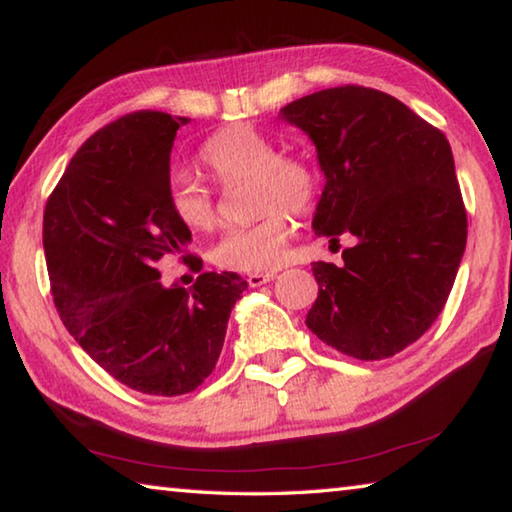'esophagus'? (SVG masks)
<instances>
[{"label":"esophagus","mask_w":512,"mask_h":512,"mask_svg":"<svg viewBox=\"0 0 512 512\" xmlns=\"http://www.w3.org/2000/svg\"><path fill=\"white\" fill-rule=\"evenodd\" d=\"M275 280V273H250L248 275V284L250 287H262V284Z\"/></svg>","instance_id":"obj_1"}]
</instances>
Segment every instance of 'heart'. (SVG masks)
Masks as SVG:
<instances>
[{"label":"heart","mask_w":512,"mask_h":512,"mask_svg":"<svg viewBox=\"0 0 512 512\" xmlns=\"http://www.w3.org/2000/svg\"><path fill=\"white\" fill-rule=\"evenodd\" d=\"M201 162L214 183L232 185L250 178L255 223L223 232L212 248V262L235 273H268L287 262L291 216L311 210L318 178L311 164L291 153H277L275 142L250 124H230L201 146ZM169 207L185 228L201 232L216 223L214 192L187 171H173L167 183ZM287 206L286 211L283 207Z\"/></svg>","instance_id":"obj_1"}]
</instances>
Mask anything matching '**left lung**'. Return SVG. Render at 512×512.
Wrapping results in <instances>:
<instances>
[{
    "label": "left lung",
    "mask_w": 512,
    "mask_h": 512,
    "mask_svg": "<svg viewBox=\"0 0 512 512\" xmlns=\"http://www.w3.org/2000/svg\"><path fill=\"white\" fill-rule=\"evenodd\" d=\"M280 115L309 135L325 173L314 232L352 239L341 266H311L307 327L348 357H393L443 311L465 253L452 146L402 101L361 85L307 94Z\"/></svg>",
    "instance_id": "1"
}]
</instances>
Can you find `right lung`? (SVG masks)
Masks as SVG:
<instances>
[{
    "label": "right lung",
    "mask_w": 512,
    "mask_h": 512,
    "mask_svg": "<svg viewBox=\"0 0 512 512\" xmlns=\"http://www.w3.org/2000/svg\"><path fill=\"white\" fill-rule=\"evenodd\" d=\"M189 119L140 110L85 142L45 207L42 246L56 309L99 366L146 395L192 393L212 375L230 311L248 282L201 273L164 287L155 264L185 255L192 232L167 198L176 131Z\"/></svg>",
    "instance_id": "add662e5"
}]
</instances>
